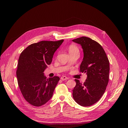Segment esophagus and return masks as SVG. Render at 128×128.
<instances>
[{"label":"esophagus","mask_w":128,"mask_h":128,"mask_svg":"<svg viewBox=\"0 0 128 128\" xmlns=\"http://www.w3.org/2000/svg\"><path fill=\"white\" fill-rule=\"evenodd\" d=\"M61 79L62 80H63V81H64V80H66L69 79V78L66 77V76H62V77L61 78Z\"/></svg>","instance_id":"1"}]
</instances>
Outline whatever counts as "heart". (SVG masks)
Listing matches in <instances>:
<instances>
[{
	"label": "heart",
	"instance_id": "obj_1",
	"mask_svg": "<svg viewBox=\"0 0 128 128\" xmlns=\"http://www.w3.org/2000/svg\"><path fill=\"white\" fill-rule=\"evenodd\" d=\"M68 51H69V52H74V51H79V49H78V48L76 45H71L69 46Z\"/></svg>",
	"mask_w": 128,
	"mask_h": 128
}]
</instances>
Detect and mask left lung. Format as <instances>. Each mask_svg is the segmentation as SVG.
Masks as SVG:
<instances>
[{"label":"left lung","mask_w":128,"mask_h":128,"mask_svg":"<svg viewBox=\"0 0 128 128\" xmlns=\"http://www.w3.org/2000/svg\"><path fill=\"white\" fill-rule=\"evenodd\" d=\"M72 41L83 49L84 57L80 72L87 74L83 84L75 79L72 96L79 105L89 106L98 101L106 90L109 79V61L102 47L95 40L82 36Z\"/></svg>","instance_id":"1"}]
</instances>
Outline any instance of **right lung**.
I'll return each mask as SVG.
<instances>
[{
  "label": "right lung",
  "mask_w": 128,
  "mask_h": 128,
  "mask_svg": "<svg viewBox=\"0 0 128 128\" xmlns=\"http://www.w3.org/2000/svg\"><path fill=\"white\" fill-rule=\"evenodd\" d=\"M63 41L42 40L33 43L20 54L16 71L18 84L24 98L33 106L45 104L52 97L60 78H47L44 72Z\"/></svg>",
  "instance_id": "right-lung-1"
}]
</instances>
